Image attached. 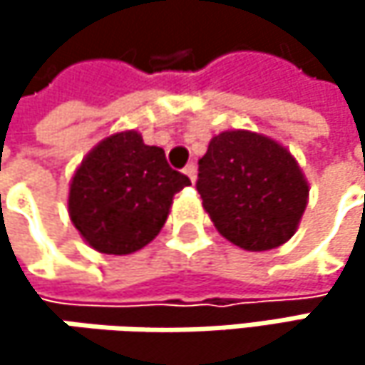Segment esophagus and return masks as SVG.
<instances>
[{
  "label": "esophagus",
  "mask_w": 365,
  "mask_h": 365,
  "mask_svg": "<svg viewBox=\"0 0 365 365\" xmlns=\"http://www.w3.org/2000/svg\"><path fill=\"white\" fill-rule=\"evenodd\" d=\"M183 173H185V175L190 178V182H192V183L196 182V165H192V163H190V165H187V167L183 169Z\"/></svg>",
  "instance_id": "esophagus-1"
}]
</instances>
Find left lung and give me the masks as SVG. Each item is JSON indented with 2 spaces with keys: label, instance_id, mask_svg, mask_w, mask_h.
<instances>
[{
  "label": "left lung",
  "instance_id": "1",
  "mask_svg": "<svg viewBox=\"0 0 365 365\" xmlns=\"http://www.w3.org/2000/svg\"><path fill=\"white\" fill-rule=\"evenodd\" d=\"M196 190L217 232L245 252L287 243L309 202V182L292 152L241 128L209 141Z\"/></svg>",
  "mask_w": 365,
  "mask_h": 365
}]
</instances>
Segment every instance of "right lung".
I'll return each instance as SVG.
<instances>
[{"label":"right lung","mask_w":365,"mask_h":365,"mask_svg":"<svg viewBox=\"0 0 365 365\" xmlns=\"http://www.w3.org/2000/svg\"><path fill=\"white\" fill-rule=\"evenodd\" d=\"M190 180L173 171L165 150L145 145L141 133L120 130L99 141L69 183V217L99 254L126 255L156 239L173 196Z\"/></svg>","instance_id":"obj_1"}]
</instances>
